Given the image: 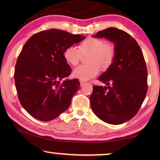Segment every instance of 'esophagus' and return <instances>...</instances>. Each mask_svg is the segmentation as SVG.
Listing matches in <instances>:
<instances>
[{
  "label": "esophagus",
  "mask_w": 160,
  "mask_h": 160,
  "mask_svg": "<svg viewBox=\"0 0 160 160\" xmlns=\"http://www.w3.org/2000/svg\"><path fill=\"white\" fill-rule=\"evenodd\" d=\"M80 86H81V87H82V85H85V84L86 83V82H85V81H84V80H80Z\"/></svg>",
  "instance_id": "34e87169"
}]
</instances>
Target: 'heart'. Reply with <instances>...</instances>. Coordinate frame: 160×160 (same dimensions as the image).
<instances>
[{
	"label": "heart",
	"mask_w": 160,
	"mask_h": 160,
	"mask_svg": "<svg viewBox=\"0 0 160 160\" xmlns=\"http://www.w3.org/2000/svg\"><path fill=\"white\" fill-rule=\"evenodd\" d=\"M89 54L88 64L80 65L73 70V75L82 80H88L98 75L99 66L107 69L112 65L115 50L112 44H105L102 39L89 37L80 44L79 48L75 46L67 47L63 52L65 60L72 66H76L82 58V54Z\"/></svg>",
	"instance_id": "b5f03b06"
}]
</instances>
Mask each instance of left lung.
<instances>
[{"label":"left lung","instance_id":"1","mask_svg":"<svg viewBox=\"0 0 160 160\" xmlns=\"http://www.w3.org/2000/svg\"><path fill=\"white\" fill-rule=\"evenodd\" d=\"M93 37L113 42L115 55L112 65L97 78L107 86H93L91 108L104 122L123 123L136 115L147 94L148 70L142 50L134 38L115 28L99 31Z\"/></svg>","mask_w":160,"mask_h":160}]
</instances>
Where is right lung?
Listing matches in <instances>:
<instances>
[{"instance_id":"add662e5","label":"right lung","mask_w":160,"mask_h":160,"mask_svg":"<svg viewBox=\"0 0 160 160\" xmlns=\"http://www.w3.org/2000/svg\"><path fill=\"white\" fill-rule=\"evenodd\" d=\"M85 38L50 29L32 35L24 45L14 78L20 104L32 117L48 121L68 109L80 85L76 78L61 82L72 71L63 52Z\"/></svg>"}]
</instances>
